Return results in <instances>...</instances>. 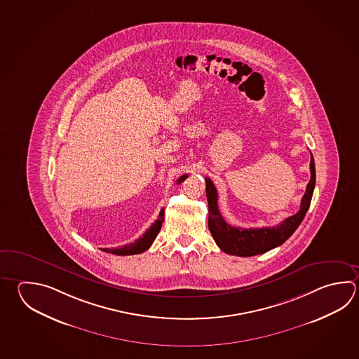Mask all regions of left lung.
Masks as SVG:
<instances>
[{
  "mask_svg": "<svg viewBox=\"0 0 359 359\" xmlns=\"http://www.w3.org/2000/svg\"><path fill=\"white\" fill-rule=\"evenodd\" d=\"M311 179L307 184L306 193L302 196L301 207L296 215L288 217L282 224L276 227H263V229H238L230 226L224 219L221 212L218 210V194L216 187L210 177H205V193L208 201V227L215 238L216 244L221 250L230 255L237 257H254L283 244L297 230L298 226L304 221L306 212L311 203L312 194L316 183V170L315 161L311 154Z\"/></svg>",
  "mask_w": 359,
  "mask_h": 359,
  "instance_id": "left-lung-1",
  "label": "left lung"
}]
</instances>
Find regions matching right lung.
Returning <instances> with one entry per match:
<instances>
[{"label":"right lung","mask_w":359,"mask_h":359,"mask_svg":"<svg viewBox=\"0 0 359 359\" xmlns=\"http://www.w3.org/2000/svg\"><path fill=\"white\" fill-rule=\"evenodd\" d=\"M188 175L180 176L177 179L176 184H180L184 182ZM163 222V208L158 215V218L156 219L155 224L149 227V230L143 233L142 236L140 237L138 240H135L133 244L124 245L122 248H114V249H102V251H107L110 254H115V255H135V254H141L143 251L147 250L149 246L154 243L156 236L158 235V232L161 230V226Z\"/></svg>","instance_id":"obj_1"}]
</instances>
